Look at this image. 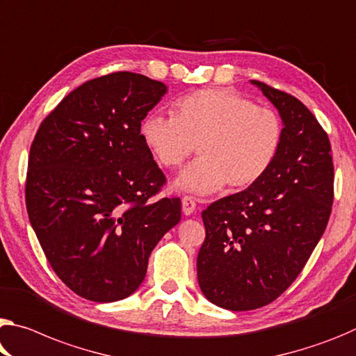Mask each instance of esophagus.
Instances as JSON below:
<instances>
[{
  "label": "esophagus",
  "instance_id": "34e87169",
  "mask_svg": "<svg viewBox=\"0 0 356 356\" xmlns=\"http://www.w3.org/2000/svg\"><path fill=\"white\" fill-rule=\"evenodd\" d=\"M196 211V201L193 196H188L185 195L182 198V212L185 213V216H191Z\"/></svg>",
  "mask_w": 356,
  "mask_h": 356
}]
</instances>
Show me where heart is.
I'll return each instance as SVG.
<instances>
[{
    "instance_id": "b5f03b06",
    "label": "heart",
    "mask_w": 356,
    "mask_h": 356,
    "mask_svg": "<svg viewBox=\"0 0 356 356\" xmlns=\"http://www.w3.org/2000/svg\"><path fill=\"white\" fill-rule=\"evenodd\" d=\"M140 139L158 165L174 169L200 158L177 179L196 195L245 190L266 176L284 143V122L274 109L223 87L201 88L177 98L172 115L149 114Z\"/></svg>"
}]
</instances>
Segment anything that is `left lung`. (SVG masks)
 Masks as SVG:
<instances>
[{
    "label": "left lung",
    "instance_id": "left-lung-1",
    "mask_svg": "<svg viewBox=\"0 0 356 356\" xmlns=\"http://www.w3.org/2000/svg\"><path fill=\"white\" fill-rule=\"evenodd\" d=\"M261 88L284 120V143L266 176L202 211L198 282L209 301L252 310L277 300L323 236L334 198L328 134L293 95Z\"/></svg>",
    "mask_w": 356,
    "mask_h": 356
}]
</instances>
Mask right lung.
I'll use <instances>...</instances> for the list:
<instances>
[{
  "label": "right lung",
  "mask_w": 356,
  "mask_h": 356,
  "mask_svg": "<svg viewBox=\"0 0 356 356\" xmlns=\"http://www.w3.org/2000/svg\"><path fill=\"white\" fill-rule=\"evenodd\" d=\"M166 86L128 71L92 79L44 118L25 182L30 223L55 274L95 302L143 284L150 252L180 220V198L154 200L166 176L140 122Z\"/></svg>",
  "instance_id": "1"
}]
</instances>
